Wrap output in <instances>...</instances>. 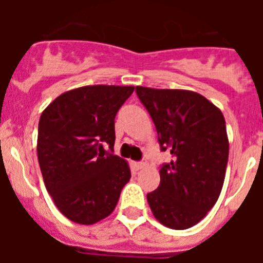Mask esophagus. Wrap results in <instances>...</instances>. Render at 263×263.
<instances>
[{"label": "esophagus", "instance_id": "34e87169", "mask_svg": "<svg viewBox=\"0 0 263 263\" xmlns=\"http://www.w3.org/2000/svg\"><path fill=\"white\" fill-rule=\"evenodd\" d=\"M134 167H136V170H142L146 167V163L145 162H138V163H134Z\"/></svg>", "mask_w": 263, "mask_h": 263}]
</instances>
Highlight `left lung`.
<instances>
[{"mask_svg":"<svg viewBox=\"0 0 263 263\" xmlns=\"http://www.w3.org/2000/svg\"><path fill=\"white\" fill-rule=\"evenodd\" d=\"M136 92L154 121L162 152L173 157L160 167L148 205L164 227L188 229L205 217L222 190L229 155L225 118L192 90L137 87Z\"/></svg>","mask_w":263,"mask_h":263,"instance_id":"8db88e82","label":"left lung"}]
</instances>
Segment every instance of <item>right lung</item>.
Masks as SVG:
<instances>
[{"instance_id":"obj_1","label":"right lung","mask_w":263,"mask_h":263,"mask_svg":"<svg viewBox=\"0 0 263 263\" xmlns=\"http://www.w3.org/2000/svg\"><path fill=\"white\" fill-rule=\"evenodd\" d=\"M133 90L85 85L58 96L42 113L39 167L53 203L71 221L90 225L108 217L130 180L126 160L104 146H115V117Z\"/></svg>"}]
</instances>
